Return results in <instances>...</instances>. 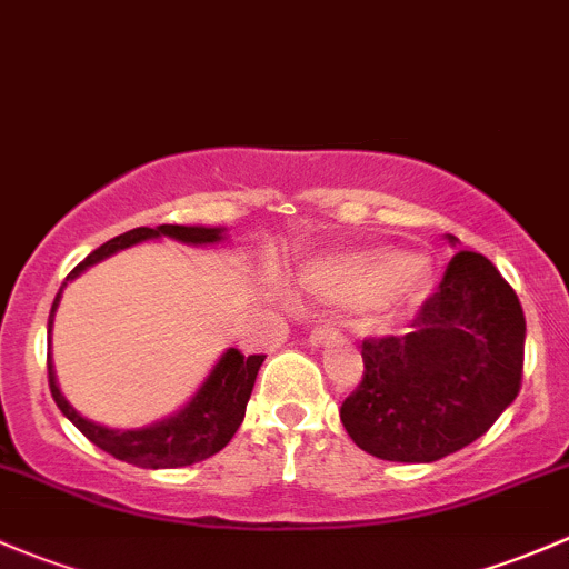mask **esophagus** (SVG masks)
I'll return each mask as SVG.
<instances>
[{"mask_svg":"<svg viewBox=\"0 0 569 569\" xmlns=\"http://www.w3.org/2000/svg\"><path fill=\"white\" fill-rule=\"evenodd\" d=\"M337 339H339V331L337 328H328V326L315 328V331L309 333V345H312V348H323V345L337 342Z\"/></svg>","mask_w":569,"mask_h":569,"instance_id":"1","label":"esophagus"}]
</instances>
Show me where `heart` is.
<instances>
[{
	"instance_id": "1",
	"label": "heart",
	"mask_w": 569,
	"mask_h": 569,
	"mask_svg": "<svg viewBox=\"0 0 569 569\" xmlns=\"http://www.w3.org/2000/svg\"><path fill=\"white\" fill-rule=\"evenodd\" d=\"M430 277L421 254H400L391 246L331 251L301 271V287L318 301L359 307L367 323H380L400 312Z\"/></svg>"
}]
</instances>
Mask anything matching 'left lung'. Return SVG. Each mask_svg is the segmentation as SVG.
Masks as SVG:
<instances>
[{
    "mask_svg": "<svg viewBox=\"0 0 569 569\" xmlns=\"http://www.w3.org/2000/svg\"><path fill=\"white\" fill-rule=\"evenodd\" d=\"M523 339L512 287L488 257L462 249L406 337L361 342L365 380L339 419L356 447L380 460L432 462L460 452L518 397Z\"/></svg>",
    "mask_w": 569,
    "mask_h": 569,
    "instance_id": "1",
    "label": "left lung"
}]
</instances>
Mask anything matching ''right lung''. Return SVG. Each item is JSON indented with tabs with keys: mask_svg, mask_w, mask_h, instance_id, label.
I'll use <instances>...</instances> for the list:
<instances>
[{
	"mask_svg": "<svg viewBox=\"0 0 569 569\" xmlns=\"http://www.w3.org/2000/svg\"><path fill=\"white\" fill-rule=\"evenodd\" d=\"M178 241L186 246H219L224 243L227 227H202V224H158V227H137L122 236L111 238L103 246H98L92 254H87L68 279L62 282L57 292L54 303H51L49 315V389L54 397L57 408H60L66 419L73 421L98 449L109 452L111 458L131 462L139 468H183L191 462L208 460L210 455L221 452L236 436L246 416V402H249L251 389H254L257 372H260L266 356H243L238 348H227L224 353L216 359L210 372L204 375L202 383L197 386L194 395L183 402L174 413L163 416L144 427H131V430H120V427L98 425V421L87 419L76 411L62 395L60 383H57L54 361H51V328H54V315L60 307V298L66 287L79 279L87 268L98 266V262L109 260L111 254L122 249H131L137 243L148 241Z\"/></svg>",
	"mask_w": 569,
	"mask_h": 569,
	"instance_id": "add662e5",
	"label": "right lung"
}]
</instances>
